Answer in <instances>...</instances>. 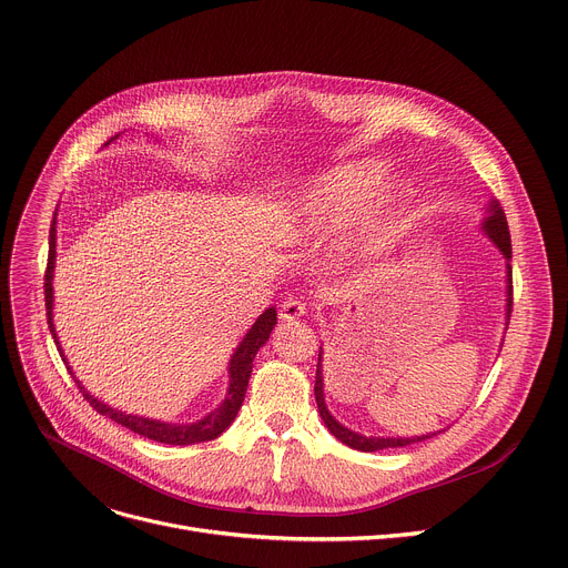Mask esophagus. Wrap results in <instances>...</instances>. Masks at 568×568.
<instances>
[{
	"label": "esophagus",
	"mask_w": 568,
	"mask_h": 568,
	"mask_svg": "<svg viewBox=\"0 0 568 568\" xmlns=\"http://www.w3.org/2000/svg\"><path fill=\"white\" fill-rule=\"evenodd\" d=\"M304 314H307V304H304V302L297 300V297H288V300L282 304V310H280V318H282V321H297V318H302Z\"/></svg>",
	"instance_id": "34e87169"
}]
</instances>
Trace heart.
Segmentation results:
<instances>
[{"label": "heart", "mask_w": 568, "mask_h": 568, "mask_svg": "<svg viewBox=\"0 0 568 568\" xmlns=\"http://www.w3.org/2000/svg\"><path fill=\"white\" fill-rule=\"evenodd\" d=\"M386 178L388 168L375 159L347 161L318 174L282 209L284 232L297 239H316L355 221L341 243V254L347 261H368L384 254L396 239L400 213V195L381 190Z\"/></svg>", "instance_id": "obj_1"}]
</instances>
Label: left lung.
<instances>
[{"mask_svg": "<svg viewBox=\"0 0 568 568\" xmlns=\"http://www.w3.org/2000/svg\"><path fill=\"white\" fill-rule=\"evenodd\" d=\"M483 232L487 234V239L500 250V254L505 256V325H509V314H511V239H509V230H507V217L505 211L500 209L498 200H491L487 206V217L483 221ZM507 329V327H505ZM503 347V345H500ZM314 394H316V405L321 412V418L325 423V427L336 436V439L345 446H351L355 450L362 453H375V450H386V448H403L409 444H418L425 439H432L439 432H427L420 436H364L351 427H345L343 423H338L325 403V379H323V347L318 351V366H316V386H314Z\"/></svg>", "mask_w": 568, "mask_h": 568, "instance_id": "left-lung-1", "label": "left lung"}]
</instances>
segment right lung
<instances>
[{
    "label": "right lung",
    "mask_w": 568,
    "mask_h": 568,
    "mask_svg": "<svg viewBox=\"0 0 568 568\" xmlns=\"http://www.w3.org/2000/svg\"><path fill=\"white\" fill-rule=\"evenodd\" d=\"M120 134H115L109 143H113ZM106 143V145H109ZM57 217L52 221V227H50V258H48V273H45V310H48V325H50V332L57 341V347L61 351L59 345V336H57V327H54V286H52V280H54V268H57ZM277 325V312L275 307H268L264 314H261L254 325L247 329V334L243 336V341L236 345V351L230 359V386H227V394H225V400L217 405L213 412H209L204 418L195 420V423H165V420H156V418H145V416H136V414H126V412H120L115 407H109L106 403L98 400L95 396H91L89 390L83 388V384L79 379L77 386L83 394V398L91 403V407L95 412H100L102 416H109L111 420H115L118 425H124L132 432L141 434V436H148V439L152 442H159V444H170V446H191V444H202V442H211L215 439V436H221L236 418L243 400H245V390H247V379L252 375V362L258 353V347H264V343L271 338V332L273 327ZM61 357L65 362V355L61 351ZM68 364V362H65ZM70 375L74 377L72 368L68 366Z\"/></svg>",
    "instance_id": "obj_1"
}]
</instances>
